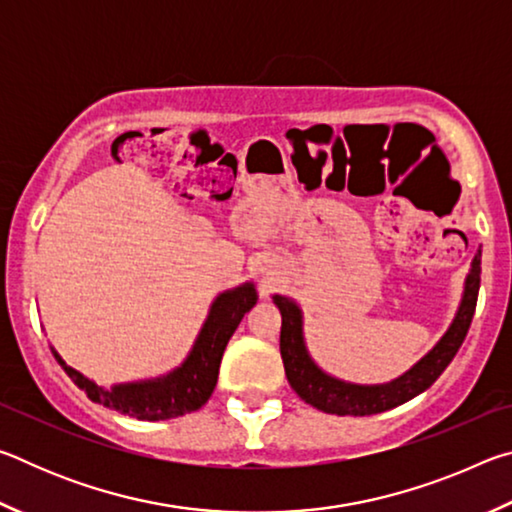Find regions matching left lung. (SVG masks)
Segmentation results:
<instances>
[{
    "instance_id": "left-lung-1",
    "label": "left lung",
    "mask_w": 512,
    "mask_h": 512,
    "mask_svg": "<svg viewBox=\"0 0 512 512\" xmlns=\"http://www.w3.org/2000/svg\"><path fill=\"white\" fill-rule=\"evenodd\" d=\"M479 287L481 246L474 253L470 271L465 275L461 305H458L447 332L418 363H413L400 377L384 381V384H354V381L339 379L320 368L307 350L305 318H302L300 305L289 296L273 293V302L282 314L280 354L291 388L300 400H305L314 409L334 415H375L413 400L415 395L427 391L433 381L443 375L449 361L456 357L472 323Z\"/></svg>"
}]
</instances>
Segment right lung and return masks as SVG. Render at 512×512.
<instances>
[{"label":"right lung","instance_id":"1","mask_svg":"<svg viewBox=\"0 0 512 512\" xmlns=\"http://www.w3.org/2000/svg\"><path fill=\"white\" fill-rule=\"evenodd\" d=\"M255 302V282H244L235 289L219 293L210 305L201 332H198L185 361L160 377L124 381V384H112L106 388L76 368L67 366V361L60 357L54 345H49V348L67 372V377L85 391L92 402L137 420L155 422L180 418L185 413L198 411L210 400L216 379H219L225 345L235 334L246 311L255 307Z\"/></svg>","mask_w":512,"mask_h":512}]
</instances>
